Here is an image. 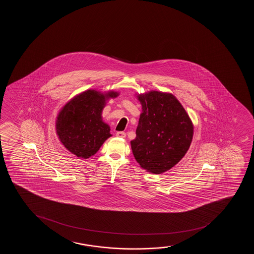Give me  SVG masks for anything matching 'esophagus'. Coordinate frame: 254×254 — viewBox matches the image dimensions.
I'll return each instance as SVG.
<instances>
[{
    "instance_id": "esophagus-1",
    "label": "esophagus",
    "mask_w": 254,
    "mask_h": 254,
    "mask_svg": "<svg viewBox=\"0 0 254 254\" xmlns=\"http://www.w3.org/2000/svg\"><path fill=\"white\" fill-rule=\"evenodd\" d=\"M116 135L118 136V137L125 138L126 137V134L125 133V132L118 131L116 133Z\"/></svg>"
}]
</instances>
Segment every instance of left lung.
<instances>
[{"label":"left lung","instance_id":"obj_1","mask_svg":"<svg viewBox=\"0 0 254 254\" xmlns=\"http://www.w3.org/2000/svg\"><path fill=\"white\" fill-rule=\"evenodd\" d=\"M137 97L142 113L136 137L130 141L132 152L143 169L153 174L165 172L188 151L192 123L172 94L154 91Z\"/></svg>","mask_w":254,"mask_h":254}]
</instances>
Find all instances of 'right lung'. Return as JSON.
Returning a JSON list of instances; mask_svg holds the SVG:
<instances>
[{"mask_svg":"<svg viewBox=\"0 0 254 254\" xmlns=\"http://www.w3.org/2000/svg\"><path fill=\"white\" fill-rule=\"evenodd\" d=\"M117 96L114 91L103 95L88 90L63 108L56 128L63 145L70 152L79 158H90L111 136L110 127L102 121V112L106 99Z\"/></svg>","mask_w":254,"mask_h":254,"instance_id":"obj_1","label":"right lung"}]
</instances>
